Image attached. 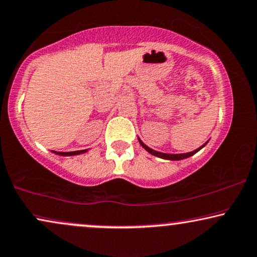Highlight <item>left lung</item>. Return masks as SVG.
I'll list each match as a JSON object with an SVG mask.
<instances>
[{"label": "left lung", "mask_w": 257, "mask_h": 257, "mask_svg": "<svg viewBox=\"0 0 257 257\" xmlns=\"http://www.w3.org/2000/svg\"><path fill=\"white\" fill-rule=\"evenodd\" d=\"M138 141H139V143H141V145L143 146V148H144L149 153H151V155L156 156V157H159V158H163V159H169V161H181V159L188 158V157H190V156L195 155L196 152H198L199 150H201L202 148H204V146L206 145V143H205V144L203 145V146H201V148H199V149L195 150V151L188 152V153H178V155H172V153H163V152L155 151V150L150 149L149 146H146V145L144 144V143H143V142L141 141V139H138Z\"/></svg>", "instance_id": "8db88e82"}]
</instances>
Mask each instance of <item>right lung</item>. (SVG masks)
Segmentation results:
<instances>
[{
	"mask_svg": "<svg viewBox=\"0 0 257 257\" xmlns=\"http://www.w3.org/2000/svg\"><path fill=\"white\" fill-rule=\"evenodd\" d=\"M86 151H87V150H81V151H72V152H55V153L60 156H74V155H80V153H84Z\"/></svg>",
	"mask_w": 257,
	"mask_h": 257,
	"instance_id": "add662e5",
	"label": "right lung"
}]
</instances>
